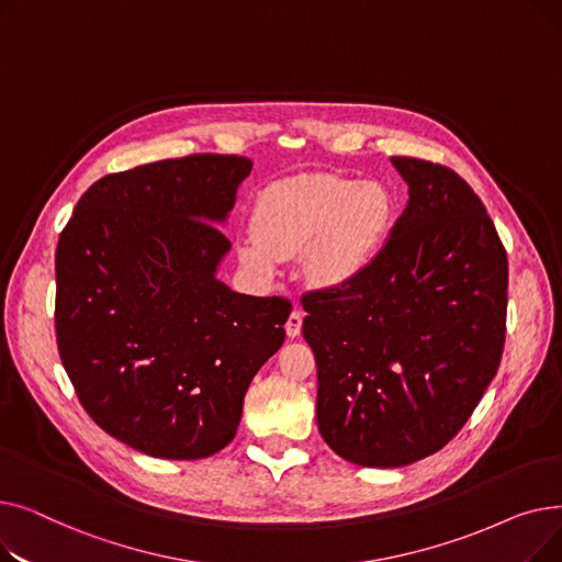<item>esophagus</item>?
<instances>
[{
	"label": "esophagus",
	"mask_w": 562,
	"mask_h": 562,
	"mask_svg": "<svg viewBox=\"0 0 562 562\" xmlns=\"http://www.w3.org/2000/svg\"><path fill=\"white\" fill-rule=\"evenodd\" d=\"M286 335L293 339V337H299L301 335V328H303V312L301 310H293L291 314H289V318H286Z\"/></svg>",
	"instance_id": "1"
}]
</instances>
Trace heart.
I'll use <instances>...</instances> for the list:
<instances>
[{"instance_id":"heart-1","label":"heart","mask_w":562,"mask_h":562,"mask_svg":"<svg viewBox=\"0 0 562 562\" xmlns=\"http://www.w3.org/2000/svg\"><path fill=\"white\" fill-rule=\"evenodd\" d=\"M394 218L392 193L378 182L305 175L266 187L252 210L255 239L241 244L246 266L271 273L278 259L305 255L316 286H341L378 255Z\"/></svg>"}]
</instances>
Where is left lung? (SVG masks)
<instances>
[{
  "mask_svg": "<svg viewBox=\"0 0 562 562\" xmlns=\"http://www.w3.org/2000/svg\"><path fill=\"white\" fill-rule=\"evenodd\" d=\"M392 164L409 200L390 241L358 278L301 299L318 432L362 467H403L447 447L506 341L508 257L485 204L449 166Z\"/></svg>",
  "mask_w": 562,
  "mask_h": 562,
  "instance_id": "1",
  "label": "left lung"
}]
</instances>
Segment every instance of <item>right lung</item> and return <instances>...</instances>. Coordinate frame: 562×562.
I'll return each instance as SVG.
<instances>
[{"mask_svg": "<svg viewBox=\"0 0 562 562\" xmlns=\"http://www.w3.org/2000/svg\"><path fill=\"white\" fill-rule=\"evenodd\" d=\"M250 170L202 153L104 175L58 236V356L88 417L153 458L225 449L250 380L284 341L286 299L214 276L229 248L214 221Z\"/></svg>", "mask_w": 562, "mask_h": 562, "instance_id": "1", "label": "right lung"}]
</instances>
